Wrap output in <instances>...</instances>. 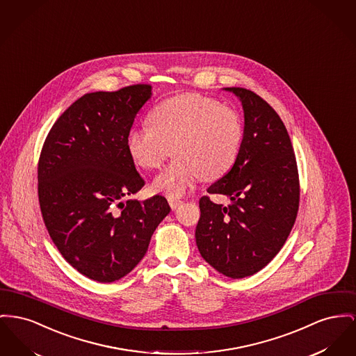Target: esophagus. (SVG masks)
Instances as JSON below:
<instances>
[{"instance_id":"34e87169","label":"esophagus","mask_w":356,"mask_h":356,"mask_svg":"<svg viewBox=\"0 0 356 356\" xmlns=\"http://www.w3.org/2000/svg\"><path fill=\"white\" fill-rule=\"evenodd\" d=\"M168 203H169L170 209H176L179 206L183 204V200L179 199V197H175V196H169V197H168Z\"/></svg>"}]
</instances>
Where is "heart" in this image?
<instances>
[{
    "label": "heart",
    "mask_w": 356,
    "mask_h": 356,
    "mask_svg": "<svg viewBox=\"0 0 356 356\" xmlns=\"http://www.w3.org/2000/svg\"><path fill=\"white\" fill-rule=\"evenodd\" d=\"M150 124L134 126L126 147L136 164L160 169L176 153L177 159L156 177L153 188L183 196L203 179L215 180L234 165L243 138L239 113L218 99L188 92L156 106Z\"/></svg>",
    "instance_id": "heart-1"
}]
</instances>
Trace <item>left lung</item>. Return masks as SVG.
I'll return each instance as SVG.
<instances>
[{
	"label": "left lung",
	"instance_id": "obj_1",
	"mask_svg": "<svg viewBox=\"0 0 356 356\" xmlns=\"http://www.w3.org/2000/svg\"><path fill=\"white\" fill-rule=\"evenodd\" d=\"M242 102L245 130L239 154L209 193L229 206L199 200L196 245L218 272L243 278L265 268L286 242L300 203V180L288 130L275 110L248 88L227 87Z\"/></svg>",
	"mask_w": 356,
	"mask_h": 356
}]
</instances>
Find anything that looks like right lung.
Wrapping results in <instances>:
<instances>
[{"label": "right lung", "mask_w": 356, "mask_h": 356, "mask_svg": "<svg viewBox=\"0 0 356 356\" xmlns=\"http://www.w3.org/2000/svg\"><path fill=\"white\" fill-rule=\"evenodd\" d=\"M150 84L86 94L51 127L38 165L42 220L64 259L86 277L113 282L144 258L167 199L120 202L145 186L126 147Z\"/></svg>", "instance_id": "add662e5"}]
</instances>
